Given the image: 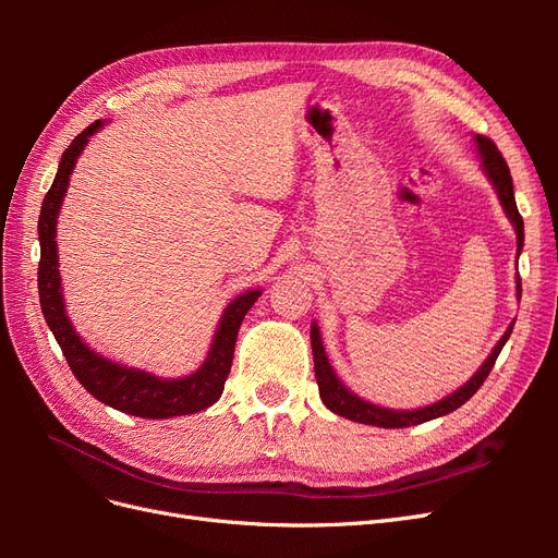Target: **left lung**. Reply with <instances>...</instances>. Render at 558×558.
Here are the masks:
<instances>
[{
	"instance_id": "8db88e82",
	"label": "left lung",
	"mask_w": 558,
	"mask_h": 558,
	"mask_svg": "<svg viewBox=\"0 0 558 558\" xmlns=\"http://www.w3.org/2000/svg\"><path fill=\"white\" fill-rule=\"evenodd\" d=\"M475 148H477V158H480V167H482L484 177L492 181L505 216H508L510 223L514 226L517 256H519L523 248V221H521L517 202H514V185H512L508 162H505V158L500 156L496 144L492 140L482 137V134H475ZM519 295H521V281L517 275V298ZM512 328H514V320L510 324V328L505 330L498 344L492 349V353H488V359L480 365L477 373L472 375L463 386L456 388V391H451L442 400H435V402L426 404V408L391 410V408H381V404H375V402H367L353 391H349V386H344V381L335 375V369L328 361L324 340H320V332H318V324H312L310 337H312V351H314V373H316V384H318V396L330 412L340 414L349 421H356V424H367V426H377V428H408V426L424 424V421L445 416L453 410H459L463 402H468L472 396L477 393V388L484 384L488 373H492V367L498 359V353L502 351L505 342L510 340Z\"/></svg>"
}]
</instances>
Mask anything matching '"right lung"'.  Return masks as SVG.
<instances>
[{"label": "right lung", "instance_id": "right-lung-1", "mask_svg": "<svg viewBox=\"0 0 558 558\" xmlns=\"http://www.w3.org/2000/svg\"><path fill=\"white\" fill-rule=\"evenodd\" d=\"M105 128V121H95L83 130L78 137L70 144V148L62 154L58 165V174L53 185L44 197L41 214H39V246H41V260H39V302L41 312L50 332L64 353L66 363H70L74 377L83 384L86 391L97 398L99 402L109 404V408L125 412L142 418H172L183 414H195L199 410H207L221 398L226 379L230 375L234 342H238V332L246 312L253 307V302L260 298V289L244 291L234 300L228 302V307L218 320L211 347L207 351V359L195 373L185 377H158L154 373H146L142 367H130L123 363H116L102 353L90 349L83 337L74 330L72 318L66 316L64 310V295H62V277H60V260H58V216L62 209V202L70 189V177L76 167L78 156L83 148L88 146L90 137Z\"/></svg>", "mask_w": 558, "mask_h": 558}]
</instances>
